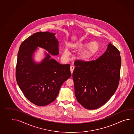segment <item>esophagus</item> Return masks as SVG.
I'll use <instances>...</instances> for the list:
<instances>
[{"mask_svg":"<svg viewBox=\"0 0 134 134\" xmlns=\"http://www.w3.org/2000/svg\"><path fill=\"white\" fill-rule=\"evenodd\" d=\"M70 69H71V74H72L74 69V66L72 65L70 67Z\"/></svg>","mask_w":134,"mask_h":134,"instance_id":"obj_1","label":"esophagus"}]
</instances>
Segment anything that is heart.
<instances>
[{
	"instance_id": "heart-1",
	"label": "heart",
	"mask_w": 134,
	"mask_h": 134,
	"mask_svg": "<svg viewBox=\"0 0 134 134\" xmlns=\"http://www.w3.org/2000/svg\"><path fill=\"white\" fill-rule=\"evenodd\" d=\"M94 42H91V43L90 44L89 47H90V48L91 49H93L95 48L96 46L94 45ZM65 54H68V51H67V49H65Z\"/></svg>"
}]
</instances>
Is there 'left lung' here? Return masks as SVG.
Masks as SVG:
<instances>
[{"label":"left lung","instance_id":"obj_1","mask_svg":"<svg viewBox=\"0 0 134 134\" xmlns=\"http://www.w3.org/2000/svg\"><path fill=\"white\" fill-rule=\"evenodd\" d=\"M72 78L77 100L86 109H96L114 95L119 85L121 58L110 42L107 51L96 60H77Z\"/></svg>","mask_w":134,"mask_h":134}]
</instances>
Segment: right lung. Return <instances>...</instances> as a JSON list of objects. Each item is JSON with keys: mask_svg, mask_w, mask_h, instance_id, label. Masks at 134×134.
Wrapping results in <instances>:
<instances>
[{"mask_svg": "<svg viewBox=\"0 0 134 134\" xmlns=\"http://www.w3.org/2000/svg\"><path fill=\"white\" fill-rule=\"evenodd\" d=\"M55 33L38 32L23 41L19 47L16 69L17 83L25 96L38 106H45L56 98L63 83L71 76L70 64H61L46 53L41 63L33 54L37 47L57 55L59 41Z\"/></svg>", "mask_w": 134, "mask_h": 134, "instance_id": "1", "label": "right lung"}]
</instances>
